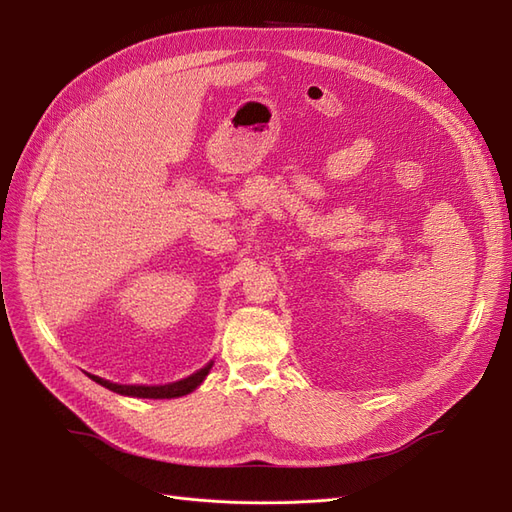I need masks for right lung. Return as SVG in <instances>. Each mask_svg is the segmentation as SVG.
Segmentation results:
<instances>
[{"mask_svg": "<svg viewBox=\"0 0 512 512\" xmlns=\"http://www.w3.org/2000/svg\"><path fill=\"white\" fill-rule=\"evenodd\" d=\"M213 367V361L207 363L203 369H198L196 374L177 380V382H170V384H160V386H145V384H115L111 380H104L98 376H89L91 380H96L98 384H102L104 389L119 393V395H128V397H143V399H173V397H181V395H188L192 393L196 386H200L209 374V369Z\"/></svg>", "mask_w": 512, "mask_h": 512, "instance_id": "right-lung-1", "label": "right lung"}]
</instances>
